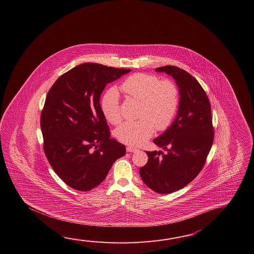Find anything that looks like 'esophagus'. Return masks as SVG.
<instances>
[{"label":"esophagus","mask_w":254,"mask_h":254,"mask_svg":"<svg viewBox=\"0 0 254 254\" xmlns=\"http://www.w3.org/2000/svg\"><path fill=\"white\" fill-rule=\"evenodd\" d=\"M126 151H128V152H135V151H138V149L134 148V147H131V146H127Z\"/></svg>","instance_id":"34e87169"}]
</instances>
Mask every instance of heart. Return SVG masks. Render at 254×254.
<instances>
[{"label":"heart","mask_w":254,"mask_h":254,"mask_svg":"<svg viewBox=\"0 0 254 254\" xmlns=\"http://www.w3.org/2000/svg\"><path fill=\"white\" fill-rule=\"evenodd\" d=\"M121 90L128 97L140 103L136 122H126L115 129L116 138L129 145L137 146L150 139L154 129L162 131L169 128L178 111L180 94L175 82L161 80L154 74L137 72L126 78ZM103 116L112 125L123 120L119 92L111 87L101 100Z\"/></svg>","instance_id":"heart-1"}]
</instances>
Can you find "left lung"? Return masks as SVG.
Wrapping results in <instances>:
<instances>
[{"label": "left lung", "instance_id": "left-lung-1", "mask_svg": "<svg viewBox=\"0 0 254 254\" xmlns=\"http://www.w3.org/2000/svg\"><path fill=\"white\" fill-rule=\"evenodd\" d=\"M155 70L173 76L181 98L178 114L173 125L153 140L167 153L146 151L149 159L140 168V175L149 188L166 194L183 189L200 173L211 151L214 129L211 103L194 77L172 65ZM161 154L162 157H159Z\"/></svg>", "mask_w": 254, "mask_h": 254}]
</instances>
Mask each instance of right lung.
<instances>
[{
	"label": "right lung",
	"mask_w": 254,
	"mask_h": 254,
	"mask_svg": "<svg viewBox=\"0 0 254 254\" xmlns=\"http://www.w3.org/2000/svg\"><path fill=\"white\" fill-rule=\"evenodd\" d=\"M129 71L82 64L49 90L41 114L43 150L54 172L72 189H93L125 154V146L111 138L100 97L107 83Z\"/></svg>",
	"instance_id": "obj_1"
}]
</instances>
